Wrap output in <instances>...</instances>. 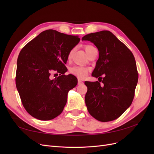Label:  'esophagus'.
<instances>
[{
	"label": "esophagus",
	"mask_w": 154,
	"mask_h": 154,
	"mask_svg": "<svg viewBox=\"0 0 154 154\" xmlns=\"http://www.w3.org/2000/svg\"><path fill=\"white\" fill-rule=\"evenodd\" d=\"M78 85H82V84H83V82L82 81H81V80H78Z\"/></svg>",
	"instance_id": "1"
}]
</instances>
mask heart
<instances>
[{
	"mask_svg": "<svg viewBox=\"0 0 154 154\" xmlns=\"http://www.w3.org/2000/svg\"><path fill=\"white\" fill-rule=\"evenodd\" d=\"M94 48H95L94 47V46H92V45L87 44V45H84V49H85V52L87 53V54L91 52L92 49H94ZM73 51H74V49H71L69 52L68 55H67V57L69 59H70L72 57ZM88 71H89V69H88V68L85 67H81V66H74V67L70 68V69H69V72L73 74V75L76 76L79 79L85 78L86 77V76L87 75Z\"/></svg>",
	"mask_w": 154,
	"mask_h": 154,
	"instance_id": "b5f03b06",
	"label": "heart"
}]
</instances>
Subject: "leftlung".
<instances>
[{"label":"left lung","mask_w":154,"mask_h":154,"mask_svg":"<svg viewBox=\"0 0 154 154\" xmlns=\"http://www.w3.org/2000/svg\"><path fill=\"white\" fill-rule=\"evenodd\" d=\"M82 40L91 41L99 51L92 76L103 83L85 82L87 110L100 122H111L120 117L132 103L138 81L136 60L131 51L109 31L88 34Z\"/></svg>","instance_id":"obj_1"}]
</instances>
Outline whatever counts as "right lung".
<instances>
[{
  "instance_id": "1",
  "label": "right lung",
  "mask_w": 154,
  "mask_h": 154,
  "mask_svg": "<svg viewBox=\"0 0 154 154\" xmlns=\"http://www.w3.org/2000/svg\"><path fill=\"white\" fill-rule=\"evenodd\" d=\"M80 38L56 30L42 32L22 49L17 59L16 86L22 103L32 117L48 121L62 112L68 92L78 80L72 74L65 75L67 55ZM59 76L53 80L51 73Z\"/></svg>"
}]
</instances>
